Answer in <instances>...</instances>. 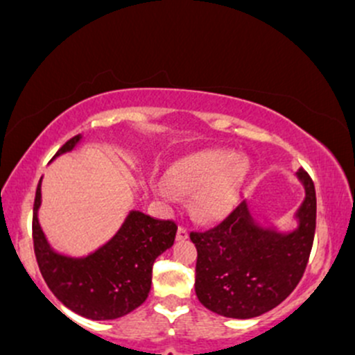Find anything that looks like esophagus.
Instances as JSON below:
<instances>
[{
	"mask_svg": "<svg viewBox=\"0 0 355 355\" xmlns=\"http://www.w3.org/2000/svg\"><path fill=\"white\" fill-rule=\"evenodd\" d=\"M176 239H178V240H184V239H188V230H186V227H182V225H179V227H178Z\"/></svg>",
	"mask_w": 355,
	"mask_h": 355,
	"instance_id": "obj_1",
	"label": "esophagus"
}]
</instances>
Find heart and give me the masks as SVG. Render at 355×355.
<instances>
[{
    "label": "heart",
    "instance_id": "b5f03b06",
    "mask_svg": "<svg viewBox=\"0 0 355 355\" xmlns=\"http://www.w3.org/2000/svg\"><path fill=\"white\" fill-rule=\"evenodd\" d=\"M249 174V164L234 150L208 148L179 159L166 174L167 184L157 186L164 200L178 194H194V213L203 220H215L234 207Z\"/></svg>",
    "mask_w": 355,
    "mask_h": 355
}]
</instances>
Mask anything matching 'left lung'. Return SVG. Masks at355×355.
Wrapping results in <instances>:
<instances>
[{"mask_svg": "<svg viewBox=\"0 0 355 355\" xmlns=\"http://www.w3.org/2000/svg\"><path fill=\"white\" fill-rule=\"evenodd\" d=\"M296 176L304 200L293 232L261 227L242 201L216 227L189 234L198 250L194 291L213 313L254 318L276 308L300 283L313 245L316 196L306 171Z\"/></svg>", "mask_w": 355, "mask_h": 355, "instance_id": "8db88e82", "label": "left lung"}]
</instances>
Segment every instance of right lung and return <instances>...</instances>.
I'll list each match as a JSON object with an SVG mask.
<instances>
[{"instance_id": "1", "label": "right lung", "mask_w": 355, "mask_h": 355, "mask_svg": "<svg viewBox=\"0 0 355 355\" xmlns=\"http://www.w3.org/2000/svg\"><path fill=\"white\" fill-rule=\"evenodd\" d=\"M81 135L72 137L55 157L71 152ZM40 182L33 203V250L49 289L64 306L89 320H115L130 313L147 300L152 266L173 247L178 225L155 220L142 211L128 213L120 230L105 245L86 257H69L49 245L39 223Z\"/></svg>"}]
</instances>
